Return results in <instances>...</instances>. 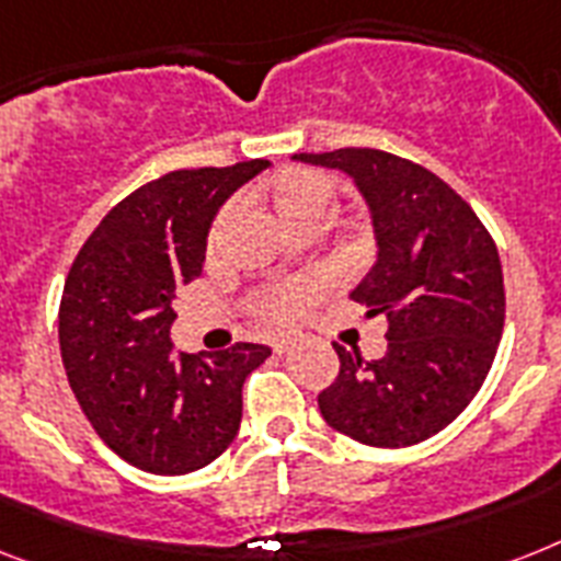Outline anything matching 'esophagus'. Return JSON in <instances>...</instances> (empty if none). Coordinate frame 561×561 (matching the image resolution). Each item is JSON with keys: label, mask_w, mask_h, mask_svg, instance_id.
Returning a JSON list of instances; mask_svg holds the SVG:
<instances>
[{"label": "esophagus", "mask_w": 561, "mask_h": 561, "mask_svg": "<svg viewBox=\"0 0 561 561\" xmlns=\"http://www.w3.org/2000/svg\"><path fill=\"white\" fill-rule=\"evenodd\" d=\"M290 348H294V340H290V336H279V340H273V352L276 354H285V352H290Z\"/></svg>", "instance_id": "obj_1"}]
</instances>
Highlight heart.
<instances>
[{
  "label": "heart",
  "mask_w": 561,
  "mask_h": 561,
  "mask_svg": "<svg viewBox=\"0 0 561 561\" xmlns=\"http://www.w3.org/2000/svg\"><path fill=\"white\" fill-rule=\"evenodd\" d=\"M273 207L279 213V218L294 230L302 221H325V216L334 207V184L328 181L325 175L311 170H294L285 172V175L276 178L273 184ZM236 207H225L218 213L216 225H213V233H209V244H216L221 230L227 227V221L233 218ZM320 290V279L313 276H299V279L276 282V285H267V288L259 290L253 296V313H256L262 322H285L290 320L305 302H311L313 296Z\"/></svg>",
  "instance_id": "obj_1"
}]
</instances>
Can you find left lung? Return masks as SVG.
Listing matches in <instances>:
<instances>
[{
	"label": "left lung",
	"instance_id": "left-lung-1",
	"mask_svg": "<svg viewBox=\"0 0 561 561\" xmlns=\"http://www.w3.org/2000/svg\"><path fill=\"white\" fill-rule=\"evenodd\" d=\"M294 161L352 178L375 227V265L352 290L386 313V354L334 343L340 375L320 394L328 426L366 446H412L467 409L504 331L499 250L472 207L435 172L380 149L299 152Z\"/></svg>",
	"mask_w": 561,
	"mask_h": 561
}]
</instances>
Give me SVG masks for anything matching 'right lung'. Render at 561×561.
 <instances>
[{"label":"right lung","instance_id":"right-lung-1","mask_svg":"<svg viewBox=\"0 0 561 561\" xmlns=\"http://www.w3.org/2000/svg\"><path fill=\"white\" fill-rule=\"evenodd\" d=\"M271 161L178 170L126 195L89 236L59 305V352L103 444L154 476L207 467L233 444L244 377L267 345L175 354V290L202 276L218 209Z\"/></svg>","mask_w":561,"mask_h":561}]
</instances>
